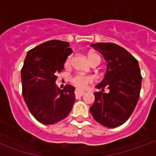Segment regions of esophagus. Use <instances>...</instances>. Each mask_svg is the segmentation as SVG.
Returning a JSON list of instances; mask_svg holds the SVG:
<instances>
[{
	"label": "esophagus",
	"instance_id": "1",
	"mask_svg": "<svg viewBox=\"0 0 156 156\" xmlns=\"http://www.w3.org/2000/svg\"><path fill=\"white\" fill-rule=\"evenodd\" d=\"M75 97L76 98H78V97H82L83 95L85 94V92L84 91H80V90H78V89H76L75 90Z\"/></svg>",
	"mask_w": 156,
	"mask_h": 156
}]
</instances>
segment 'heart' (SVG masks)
<instances>
[{
    "label": "heart",
    "mask_w": 156,
    "mask_h": 156,
    "mask_svg": "<svg viewBox=\"0 0 156 156\" xmlns=\"http://www.w3.org/2000/svg\"><path fill=\"white\" fill-rule=\"evenodd\" d=\"M88 60L90 62L92 65L100 63V57L96 53H89L88 54ZM72 64H73V55H69L67 57L66 60L64 62V68L65 69H69L71 68ZM70 82L73 86L79 89H85L89 86L94 83V78L91 75H84L81 73H76L73 76L70 78Z\"/></svg>",
    "instance_id": "b5f03b06"
}]
</instances>
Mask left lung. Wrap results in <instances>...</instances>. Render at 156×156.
<instances>
[{
  "label": "left lung",
  "instance_id": "obj_1",
  "mask_svg": "<svg viewBox=\"0 0 156 156\" xmlns=\"http://www.w3.org/2000/svg\"><path fill=\"white\" fill-rule=\"evenodd\" d=\"M108 62L104 80L96 86L95 100L90 107L93 117L105 127L115 128L124 124L137 105L142 76L136 58L124 48L111 42L91 45ZM109 88L108 94L104 88Z\"/></svg>",
  "mask_w": 156,
  "mask_h": 156
}]
</instances>
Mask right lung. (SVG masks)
Listing matches in <instances>:
<instances>
[{
	"label": "right lung",
	"mask_w": 156,
	"mask_h": 156,
	"mask_svg": "<svg viewBox=\"0 0 156 156\" xmlns=\"http://www.w3.org/2000/svg\"><path fill=\"white\" fill-rule=\"evenodd\" d=\"M69 42L51 40L28 51L21 70L22 95L29 111L43 124H53L71 112L75 102L73 86L57 88L55 82L64 62L73 52Z\"/></svg>",
	"instance_id": "add662e5"
}]
</instances>
